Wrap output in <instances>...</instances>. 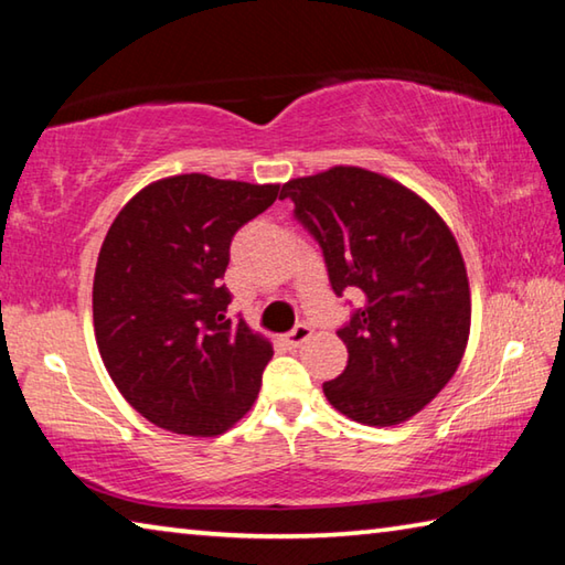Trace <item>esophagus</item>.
Wrapping results in <instances>:
<instances>
[{"mask_svg": "<svg viewBox=\"0 0 565 565\" xmlns=\"http://www.w3.org/2000/svg\"><path fill=\"white\" fill-rule=\"evenodd\" d=\"M311 339V329L306 327V323H299V327H296L294 331H289L286 333V339H284V343L289 349H299L303 341H309Z\"/></svg>", "mask_w": 565, "mask_h": 565, "instance_id": "esophagus-1", "label": "esophagus"}]
</instances>
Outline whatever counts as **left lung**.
I'll use <instances>...</instances> for the list:
<instances>
[{"instance_id":"obj_1","label":"left lung","mask_w":565,"mask_h":565,"mask_svg":"<svg viewBox=\"0 0 565 565\" xmlns=\"http://www.w3.org/2000/svg\"><path fill=\"white\" fill-rule=\"evenodd\" d=\"M281 196L319 242L331 289L363 299L339 329L347 369L323 394L359 424H404L451 381L471 331L451 228L416 191L361 167L291 179Z\"/></svg>"}]
</instances>
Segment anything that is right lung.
I'll list each match as a JSON object with an SVG mask.
<instances>
[{
	"instance_id": "1",
	"label": "right lung",
	"mask_w": 565,
	"mask_h": 565,
	"mask_svg": "<svg viewBox=\"0 0 565 565\" xmlns=\"http://www.w3.org/2000/svg\"><path fill=\"white\" fill-rule=\"evenodd\" d=\"M279 184L179 174L131 196L94 271V337L114 386L141 416L184 436H218L259 396L269 339L228 319L234 234Z\"/></svg>"
}]
</instances>
